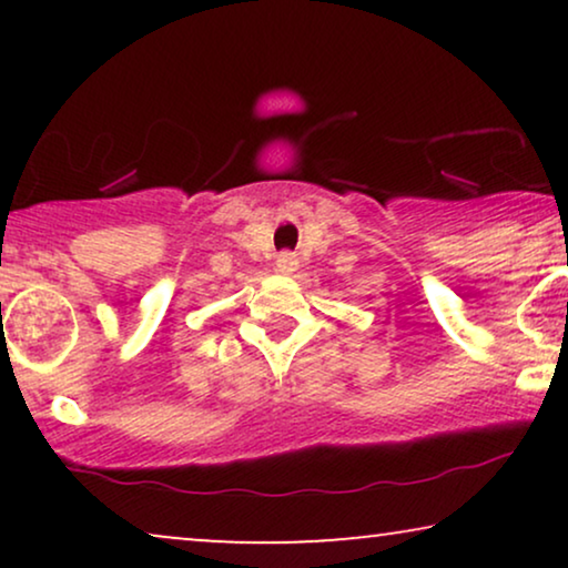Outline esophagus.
<instances>
[{"mask_svg":"<svg viewBox=\"0 0 568 568\" xmlns=\"http://www.w3.org/2000/svg\"><path fill=\"white\" fill-rule=\"evenodd\" d=\"M276 268L282 271V274H292V271H297V255H294V253H282L276 258Z\"/></svg>","mask_w":568,"mask_h":568,"instance_id":"1","label":"esophagus"}]
</instances>
